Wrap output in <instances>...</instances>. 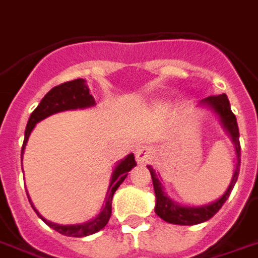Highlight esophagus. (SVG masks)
Wrapping results in <instances>:
<instances>
[{"mask_svg": "<svg viewBox=\"0 0 258 258\" xmlns=\"http://www.w3.org/2000/svg\"><path fill=\"white\" fill-rule=\"evenodd\" d=\"M154 155H155L154 148H152L151 145H147V144L140 145L136 151V159L138 164H147V162H150L154 158Z\"/></svg>", "mask_w": 258, "mask_h": 258, "instance_id": "34e87169", "label": "esophagus"}]
</instances>
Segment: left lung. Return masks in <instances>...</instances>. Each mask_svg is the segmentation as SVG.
Instances as JSON below:
<instances>
[{"instance_id": "obj_1", "label": "left lung", "mask_w": 258, "mask_h": 258, "mask_svg": "<svg viewBox=\"0 0 258 258\" xmlns=\"http://www.w3.org/2000/svg\"><path fill=\"white\" fill-rule=\"evenodd\" d=\"M208 106H210L217 115L220 117V120L223 122L225 128L229 131V134L232 137L233 143L236 145V154H237V165H236V171L233 175V179L229 185V188L226 190L222 198H219L216 202L206 205V206H199V208H190V206H180L178 203L172 202L166 194L164 192V188L161 185L158 179V175L152 169L151 166H148L150 172H151L152 183H154V190H155V196H157V205H155V213L158 215L161 219H164L168 223H173V225H198L209 220L210 217L216 215L219 209L223 206V203L227 201V198L230 196L232 189L234 188V183L239 178L240 171V141H239V127H237V121H236V115L233 114L232 108H230V103L226 94H216V96H209L203 100Z\"/></svg>"}]
</instances>
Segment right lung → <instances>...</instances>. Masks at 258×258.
Masks as SVG:
<instances>
[{
  "label": "right lung",
  "mask_w": 258,
  "mask_h": 258,
  "mask_svg": "<svg viewBox=\"0 0 258 258\" xmlns=\"http://www.w3.org/2000/svg\"><path fill=\"white\" fill-rule=\"evenodd\" d=\"M94 104V99L93 96L89 93L87 86L85 85L83 79H75L70 82H64L62 85L53 87L50 92L42 99L39 103V106L36 107L32 111V114L28 120L25 130V138H24V144H22V154H24V148H25L26 143L29 134L33 130V127L36 125V122L43 120L45 117L57 113V111H64V110H73V108H85V107H90ZM137 165L134 154H130L125 159H122L118 165L115 166L114 172L111 175V180H110V186L107 190L106 202L103 205V208L100 210V213L97 216H94L86 223H80V225H72V226H63L52 223L46 219L38 213V216L41 217L42 220L50 226L52 229H55L56 232H59L60 234L64 236H70V237H85L89 234L99 232L104 226L107 225L108 219L111 216V201H113V195L117 190V188L122 183V180L127 178L128 171H131L134 166Z\"/></svg>",
  "instance_id": "add662e5"
}]
</instances>
